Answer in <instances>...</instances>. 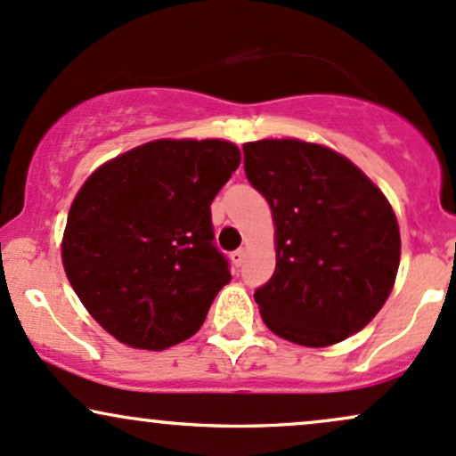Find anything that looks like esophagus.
<instances>
[{
  "mask_svg": "<svg viewBox=\"0 0 456 456\" xmlns=\"http://www.w3.org/2000/svg\"><path fill=\"white\" fill-rule=\"evenodd\" d=\"M230 260H232V265H234V266H240V265H243V260H245V249H237V251H232V254H230Z\"/></svg>",
  "mask_w": 456,
  "mask_h": 456,
  "instance_id": "1",
  "label": "esophagus"
}]
</instances>
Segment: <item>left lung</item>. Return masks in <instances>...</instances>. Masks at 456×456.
Wrapping results in <instances>:
<instances>
[{
	"label": "left lung",
	"instance_id": "8db88e82",
	"mask_svg": "<svg viewBox=\"0 0 456 456\" xmlns=\"http://www.w3.org/2000/svg\"><path fill=\"white\" fill-rule=\"evenodd\" d=\"M245 175L275 222V273L254 292L265 324L292 344H339L376 318L401 258L387 196L350 159L297 138L245 142Z\"/></svg>",
	"mask_w": 456,
	"mask_h": 456
}]
</instances>
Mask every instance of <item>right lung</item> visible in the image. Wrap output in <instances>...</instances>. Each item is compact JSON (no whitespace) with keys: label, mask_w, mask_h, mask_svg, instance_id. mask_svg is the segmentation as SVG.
Listing matches in <instances>:
<instances>
[{"label":"right lung","mask_w":456,"mask_h":456,"mask_svg":"<svg viewBox=\"0 0 456 456\" xmlns=\"http://www.w3.org/2000/svg\"><path fill=\"white\" fill-rule=\"evenodd\" d=\"M240 164L228 141H153L102 164L68 213L63 269L102 329L166 350L205 322L230 281L211 202Z\"/></svg>","instance_id":"add662e5"}]
</instances>
